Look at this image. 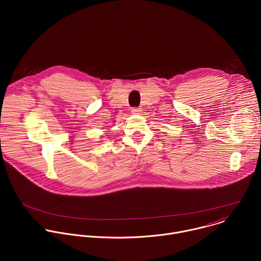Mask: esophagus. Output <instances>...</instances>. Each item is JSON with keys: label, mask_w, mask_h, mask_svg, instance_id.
I'll return each mask as SVG.
<instances>
[{"label": "esophagus", "mask_w": 261, "mask_h": 261, "mask_svg": "<svg viewBox=\"0 0 261 261\" xmlns=\"http://www.w3.org/2000/svg\"><path fill=\"white\" fill-rule=\"evenodd\" d=\"M131 113H132L133 115H139V114L141 113V108H139V107H133V108L131 109Z\"/></svg>", "instance_id": "34e87169"}]
</instances>
